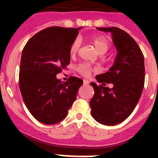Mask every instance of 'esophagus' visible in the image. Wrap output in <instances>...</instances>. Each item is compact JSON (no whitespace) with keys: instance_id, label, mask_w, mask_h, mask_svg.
Returning a JSON list of instances; mask_svg holds the SVG:
<instances>
[{"instance_id":"34e87169","label":"esophagus","mask_w":158,"mask_h":158,"mask_svg":"<svg viewBox=\"0 0 158 158\" xmlns=\"http://www.w3.org/2000/svg\"><path fill=\"white\" fill-rule=\"evenodd\" d=\"M89 81L88 80H85V79H84L83 80V85H89Z\"/></svg>"}]
</instances>
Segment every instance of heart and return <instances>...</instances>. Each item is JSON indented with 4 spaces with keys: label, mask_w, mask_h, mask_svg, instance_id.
I'll return each instance as SVG.
<instances>
[{
    "label": "heart",
    "mask_w": 158,
    "mask_h": 158,
    "mask_svg": "<svg viewBox=\"0 0 158 158\" xmlns=\"http://www.w3.org/2000/svg\"><path fill=\"white\" fill-rule=\"evenodd\" d=\"M91 42L94 47H96V51H98L99 54H104L107 52L110 48V43L108 40L104 36H93L91 38ZM81 43L78 39H75L71 43L69 47V53L72 56L75 55L78 52L79 47H80ZM77 70L83 76H89L95 69L89 65V63H81L77 66Z\"/></svg>",
    "instance_id": "1"
}]
</instances>
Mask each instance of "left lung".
<instances>
[{
  "mask_svg": "<svg viewBox=\"0 0 158 158\" xmlns=\"http://www.w3.org/2000/svg\"><path fill=\"white\" fill-rule=\"evenodd\" d=\"M97 29L111 32L117 55L109 71L96 77L101 85L91 82L94 95L89 105L97 122L113 126L127 118L140 99L145 83L144 56L135 40L122 29ZM106 83H112L113 87H105Z\"/></svg>",
  "mask_w": 158,
  "mask_h": 158,
  "instance_id": "left-lung-1",
  "label": "left lung"
}]
</instances>
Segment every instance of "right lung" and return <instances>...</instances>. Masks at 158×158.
<instances>
[{"label":"right lung","instance_id":"1","mask_svg":"<svg viewBox=\"0 0 158 158\" xmlns=\"http://www.w3.org/2000/svg\"><path fill=\"white\" fill-rule=\"evenodd\" d=\"M78 28L51 27L27 41L22 51L19 85L25 105L38 121L58 123L68 115L83 81L69 77L67 81L56 75L70 62L69 47Z\"/></svg>","mask_w":158,"mask_h":158}]
</instances>
